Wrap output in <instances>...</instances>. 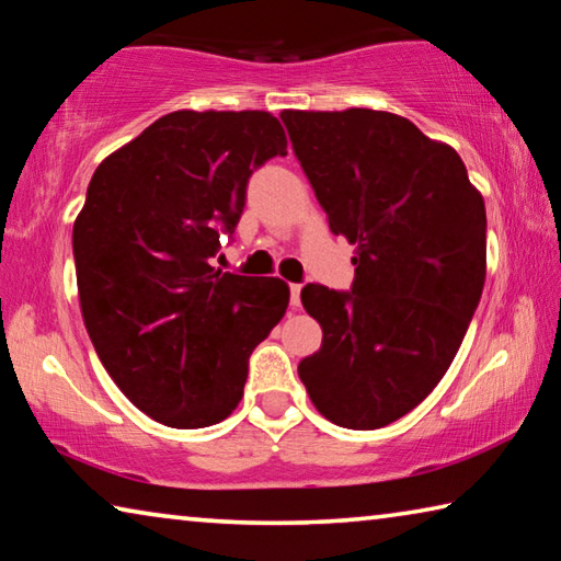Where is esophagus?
Masks as SVG:
<instances>
[{
  "label": "esophagus",
  "instance_id": "1",
  "mask_svg": "<svg viewBox=\"0 0 561 561\" xmlns=\"http://www.w3.org/2000/svg\"><path fill=\"white\" fill-rule=\"evenodd\" d=\"M289 294H291V297H289V301H291V307H294V309H297V307H299V304H301V284H291V287H289Z\"/></svg>",
  "mask_w": 561,
  "mask_h": 561
}]
</instances>
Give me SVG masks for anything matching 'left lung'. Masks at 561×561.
Masks as SVG:
<instances>
[{"label": "left lung", "instance_id": "left-lung-1", "mask_svg": "<svg viewBox=\"0 0 561 561\" xmlns=\"http://www.w3.org/2000/svg\"><path fill=\"white\" fill-rule=\"evenodd\" d=\"M334 234L354 244V289L319 284L301 304L324 339L299 378L351 431L398 421L448 371L488 274V217L455 150L388 111H284Z\"/></svg>", "mask_w": 561, "mask_h": 561}]
</instances>
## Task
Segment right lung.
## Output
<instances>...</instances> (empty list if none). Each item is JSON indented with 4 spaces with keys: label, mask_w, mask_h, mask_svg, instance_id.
<instances>
[{
    "label": "right lung",
    "mask_w": 561,
    "mask_h": 561,
    "mask_svg": "<svg viewBox=\"0 0 561 561\" xmlns=\"http://www.w3.org/2000/svg\"><path fill=\"white\" fill-rule=\"evenodd\" d=\"M287 156L270 111H173L96 168L73 222L81 317L128 401L170 428H207L242 401L247 358L289 284L215 270L252 170Z\"/></svg>",
    "instance_id": "obj_1"
}]
</instances>
